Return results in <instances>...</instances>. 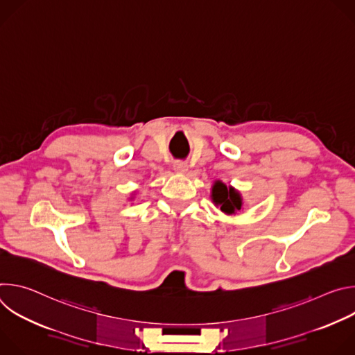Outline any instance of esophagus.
Masks as SVG:
<instances>
[{"label":"esophagus","instance_id":"1","mask_svg":"<svg viewBox=\"0 0 355 355\" xmlns=\"http://www.w3.org/2000/svg\"><path fill=\"white\" fill-rule=\"evenodd\" d=\"M173 170L178 174H185L188 171V166L184 162H175L174 166H173Z\"/></svg>","mask_w":355,"mask_h":355}]
</instances>
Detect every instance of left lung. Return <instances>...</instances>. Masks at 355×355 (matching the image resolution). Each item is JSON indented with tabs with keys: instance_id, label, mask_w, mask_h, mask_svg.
<instances>
[{
	"instance_id": "left-lung-1",
	"label": "left lung",
	"mask_w": 355,
	"mask_h": 355,
	"mask_svg": "<svg viewBox=\"0 0 355 355\" xmlns=\"http://www.w3.org/2000/svg\"><path fill=\"white\" fill-rule=\"evenodd\" d=\"M211 199L216 208L225 215H236L237 212L243 211V198L241 193L232 185H226L220 180H216L211 189Z\"/></svg>"
}]
</instances>
